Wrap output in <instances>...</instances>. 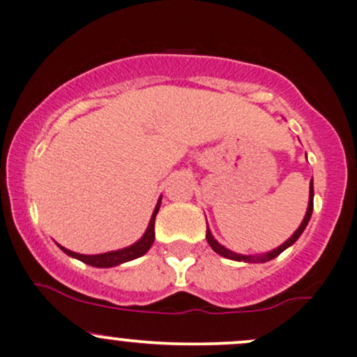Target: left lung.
Returning a JSON list of instances; mask_svg holds the SVG:
<instances>
[{
    "label": "left lung",
    "mask_w": 357,
    "mask_h": 357,
    "mask_svg": "<svg viewBox=\"0 0 357 357\" xmlns=\"http://www.w3.org/2000/svg\"><path fill=\"white\" fill-rule=\"evenodd\" d=\"M311 212H313V181L310 183V204H307L306 215H305V219H303L301 226L298 227V231H296L294 234H292L291 238H289L287 241L284 243V245H280L279 248H275V250L270 251V253L264 255V257H245V255L232 253V251H229V250H226V248H224V246H220L219 243H217L215 239H213V236L210 234L208 229H207V241H208V245L212 246V250L215 251V253L222 255V257H226V258H231V260H236V261H250V264H264V261L273 260V258H275V257H279V255L282 253L284 250H287L289 246L294 245V243L298 241V238H299V236L303 234V231H305V229H306L307 222H310V219H311Z\"/></svg>",
    "instance_id": "obj_1"
}]
</instances>
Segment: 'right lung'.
Here are the masks:
<instances>
[{
	"label": "right lung",
	"mask_w": 357,
	"mask_h": 357,
	"mask_svg": "<svg viewBox=\"0 0 357 357\" xmlns=\"http://www.w3.org/2000/svg\"><path fill=\"white\" fill-rule=\"evenodd\" d=\"M159 207H160V200H159V204H157L155 210H153L152 219H150L147 231H145V234L142 236L140 241H137L135 245L125 248V250L109 251V253H102V255H80V253H75V251L66 250V248H63V246H59V248H61L66 255H70V257L77 258V260L84 261V264L92 265V267H99V268L116 267V265L125 264V261L135 260V258H138V257H142V255L147 253V251L150 250V246H152L153 239H155V229H153V226H155V215H157V212H159Z\"/></svg>",
	"instance_id": "1"
}]
</instances>
